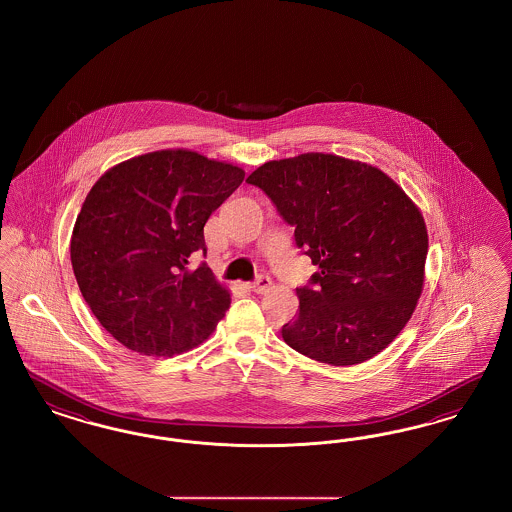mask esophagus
I'll return each instance as SVG.
<instances>
[{
  "label": "esophagus",
  "mask_w": 512,
  "mask_h": 512,
  "mask_svg": "<svg viewBox=\"0 0 512 512\" xmlns=\"http://www.w3.org/2000/svg\"><path fill=\"white\" fill-rule=\"evenodd\" d=\"M272 286V280L265 276V274H261V276H257V280L255 282H251L249 284V288H251V292L255 293H265L268 288Z\"/></svg>",
  "instance_id": "1"
}]
</instances>
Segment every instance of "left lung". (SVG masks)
<instances>
[{"label": "left lung", "instance_id": "8db88e82", "mask_svg": "<svg viewBox=\"0 0 512 512\" xmlns=\"http://www.w3.org/2000/svg\"><path fill=\"white\" fill-rule=\"evenodd\" d=\"M247 184L270 197L318 267L295 290L299 313L282 326L284 341L332 366L386 349L424 284L428 232L409 195L380 169L328 153L268 161Z\"/></svg>", "mask_w": 512, "mask_h": 512}]
</instances>
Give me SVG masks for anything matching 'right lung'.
Wrapping results in <instances>:
<instances>
[{
    "mask_svg": "<svg viewBox=\"0 0 512 512\" xmlns=\"http://www.w3.org/2000/svg\"><path fill=\"white\" fill-rule=\"evenodd\" d=\"M245 172L188 149H163L105 172L74 222L71 263L99 324L124 347L172 357L207 340L230 307L203 226Z\"/></svg>",
    "mask_w": 512,
    "mask_h": 512,
    "instance_id": "1",
    "label": "right lung"
}]
</instances>
